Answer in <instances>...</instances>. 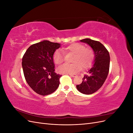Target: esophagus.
Instances as JSON below:
<instances>
[{
	"instance_id": "1",
	"label": "esophagus",
	"mask_w": 133,
	"mask_h": 133,
	"mask_svg": "<svg viewBox=\"0 0 133 133\" xmlns=\"http://www.w3.org/2000/svg\"><path fill=\"white\" fill-rule=\"evenodd\" d=\"M69 75L70 76H71V77H73V78H74L75 76H76V75L74 74H69Z\"/></svg>"
}]
</instances>
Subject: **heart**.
<instances>
[{"label":"heart","instance_id":"heart-1","mask_svg":"<svg viewBox=\"0 0 133 133\" xmlns=\"http://www.w3.org/2000/svg\"><path fill=\"white\" fill-rule=\"evenodd\" d=\"M66 54L74 55L71 62L65 64L58 68V71L62 74H74L83 69H87L92 65L94 59V51L90 48H85L83 44L74 43L63 49ZM53 59L57 65H61L65 60V54L61 50L55 51Z\"/></svg>","mask_w":133,"mask_h":133}]
</instances>
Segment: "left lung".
<instances>
[{
  "label": "left lung",
  "instance_id": "1",
  "mask_svg": "<svg viewBox=\"0 0 133 133\" xmlns=\"http://www.w3.org/2000/svg\"><path fill=\"white\" fill-rule=\"evenodd\" d=\"M81 42L88 44L94 51V64L87 74L83 78L82 83L76 85L79 91L84 94H91L99 90L107 78L110 66L109 51L99 42L90 39H84Z\"/></svg>",
  "mask_w": 133,
  "mask_h": 133
}]
</instances>
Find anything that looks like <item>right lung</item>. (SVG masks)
<instances>
[{
	"label": "right lung",
	"mask_w": 133,
	"mask_h": 133,
	"mask_svg": "<svg viewBox=\"0 0 133 133\" xmlns=\"http://www.w3.org/2000/svg\"><path fill=\"white\" fill-rule=\"evenodd\" d=\"M60 46V44L43 41L30 46L23 55L22 67L25 79L39 95L53 93L59 85L62 75L55 73L53 55Z\"/></svg>",
	"instance_id": "1"
}]
</instances>
